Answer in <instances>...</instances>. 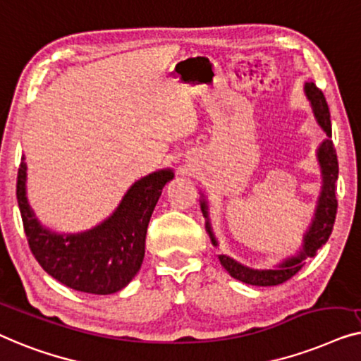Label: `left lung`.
I'll list each match as a JSON object with an SVG mask.
<instances>
[{
    "label": "left lung",
    "mask_w": 361,
    "mask_h": 361,
    "mask_svg": "<svg viewBox=\"0 0 361 361\" xmlns=\"http://www.w3.org/2000/svg\"><path fill=\"white\" fill-rule=\"evenodd\" d=\"M306 96L311 101L314 116H316L319 126L322 130L326 132L327 139L322 142L321 147L317 150V159L321 164L322 170V192L319 197V204L316 209V217H314L312 226L309 227V231L304 235V245L302 250L299 252L298 257L288 258L284 260L280 267L273 268V270H252V268L243 267L240 263L233 260V258L227 255H219L221 265L229 271L232 278H235L238 281H243L247 284H253V286H276L288 281L289 278H293L296 273L304 267V260L306 257H314L317 253L324 243L331 237L335 216H337V176H338V161L337 154H335V147L332 142V126H331V113H329V106L326 101V96L321 90L317 88L314 83H306L304 86ZM202 214L207 217L206 211V202H201ZM207 232H209L211 240L214 245H217L214 235L211 232L209 221L206 222Z\"/></svg>",
    "instance_id": "obj_1"
}]
</instances>
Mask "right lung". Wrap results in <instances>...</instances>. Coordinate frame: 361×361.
Returning <instances> with one entry per match:
<instances>
[{"label":"right lung","instance_id":"right-lung-1","mask_svg":"<svg viewBox=\"0 0 361 361\" xmlns=\"http://www.w3.org/2000/svg\"><path fill=\"white\" fill-rule=\"evenodd\" d=\"M173 171H155L126 192L113 216L77 235H59L35 219L26 197V164L18 170L16 196L29 248L39 265L65 286L91 294H113L140 270L145 235L161 190Z\"/></svg>","mask_w":361,"mask_h":361}]
</instances>
